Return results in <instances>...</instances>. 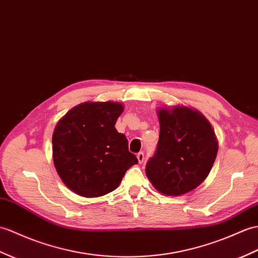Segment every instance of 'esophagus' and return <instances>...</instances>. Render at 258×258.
<instances>
[{
  "label": "esophagus",
  "mask_w": 258,
  "mask_h": 258,
  "mask_svg": "<svg viewBox=\"0 0 258 258\" xmlns=\"http://www.w3.org/2000/svg\"><path fill=\"white\" fill-rule=\"evenodd\" d=\"M137 159H139L140 164H142L144 160H145V155H144L143 152H140L139 154H137Z\"/></svg>",
  "instance_id": "esophagus-1"
}]
</instances>
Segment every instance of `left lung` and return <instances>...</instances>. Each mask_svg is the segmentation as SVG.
<instances>
[{
    "label": "left lung",
    "mask_w": 258,
    "mask_h": 258,
    "mask_svg": "<svg viewBox=\"0 0 258 258\" xmlns=\"http://www.w3.org/2000/svg\"><path fill=\"white\" fill-rule=\"evenodd\" d=\"M159 140L146 164L154 187L167 196H180L197 188L210 172L218 142L207 118L190 107L159 109Z\"/></svg>",
    "instance_id": "left-lung-1"
}]
</instances>
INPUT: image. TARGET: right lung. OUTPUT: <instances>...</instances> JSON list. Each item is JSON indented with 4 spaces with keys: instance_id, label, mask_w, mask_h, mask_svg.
I'll list each match as a JSON object with an SVG mask.
<instances>
[{
    "instance_id": "right-lung-1",
    "label": "right lung",
    "mask_w": 258,
    "mask_h": 258,
    "mask_svg": "<svg viewBox=\"0 0 258 258\" xmlns=\"http://www.w3.org/2000/svg\"><path fill=\"white\" fill-rule=\"evenodd\" d=\"M122 112L116 102H86L58 122L52 135L53 164L76 194L88 198L109 194L139 163L128 151L126 136L114 127Z\"/></svg>"
}]
</instances>
